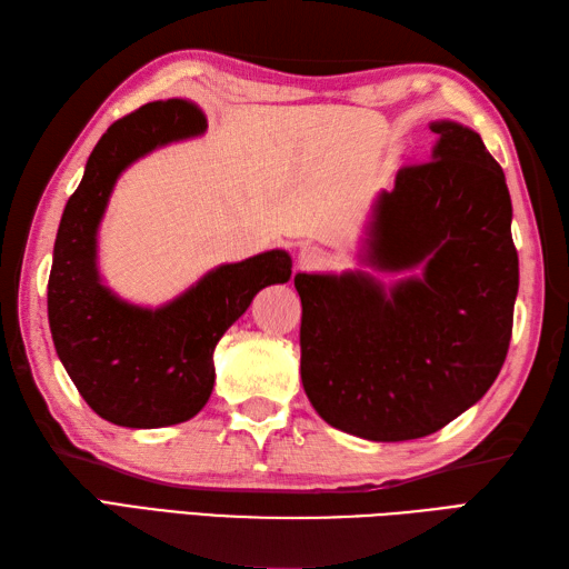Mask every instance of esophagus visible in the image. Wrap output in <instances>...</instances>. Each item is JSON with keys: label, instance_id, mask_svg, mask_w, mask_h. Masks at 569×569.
I'll use <instances>...</instances> for the list:
<instances>
[{"label": "esophagus", "instance_id": "obj_1", "mask_svg": "<svg viewBox=\"0 0 569 569\" xmlns=\"http://www.w3.org/2000/svg\"><path fill=\"white\" fill-rule=\"evenodd\" d=\"M328 257H325V251L320 247H303L298 253V266L306 271H316L320 266H325Z\"/></svg>", "mask_w": 569, "mask_h": 569}]
</instances>
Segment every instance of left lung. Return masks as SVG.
<instances>
[{"label": "left lung", "mask_w": 569, "mask_h": 569, "mask_svg": "<svg viewBox=\"0 0 569 569\" xmlns=\"http://www.w3.org/2000/svg\"><path fill=\"white\" fill-rule=\"evenodd\" d=\"M430 129V161L381 192L361 259L422 273L389 291L365 271L296 276L303 389L325 422L365 440L438 432L489 391L511 342L518 253L503 171L477 131Z\"/></svg>", "instance_id": "obj_1"}]
</instances>
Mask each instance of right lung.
Returning a JSON list of instances; mask_svg holds the SVG:
<instances>
[{
  "label": "right lung",
  "mask_w": 569,
  "mask_h": 569,
  "mask_svg": "<svg viewBox=\"0 0 569 569\" xmlns=\"http://www.w3.org/2000/svg\"><path fill=\"white\" fill-rule=\"evenodd\" d=\"M208 129L198 104L149 102L104 131L60 217L48 276L58 359L94 413L122 428H166L198 416L214 383L212 352L253 296L291 278L273 249L202 276L163 308L119 300L98 273V227L119 173L149 151Z\"/></svg>",
  "instance_id": "add662e5"
}]
</instances>
